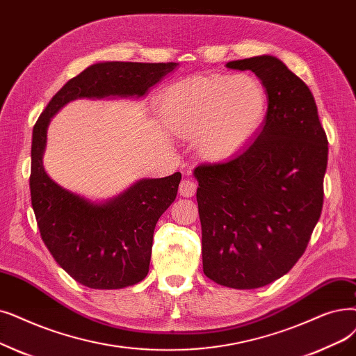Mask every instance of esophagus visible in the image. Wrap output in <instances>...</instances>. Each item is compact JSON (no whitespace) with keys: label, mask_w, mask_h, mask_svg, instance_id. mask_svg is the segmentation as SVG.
Wrapping results in <instances>:
<instances>
[{"label":"esophagus","mask_w":356,"mask_h":356,"mask_svg":"<svg viewBox=\"0 0 356 356\" xmlns=\"http://www.w3.org/2000/svg\"><path fill=\"white\" fill-rule=\"evenodd\" d=\"M197 188V183L195 179L192 177H183V180L180 181V186H179V193L184 197H191L195 195Z\"/></svg>","instance_id":"esophagus-1"}]
</instances>
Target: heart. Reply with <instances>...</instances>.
Returning a JSON list of instances; mask_svg holds the SVG:
<instances>
[{
  "mask_svg": "<svg viewBox=\"0 0 356 356\" xmlns=\"http://www.w3.org/2000/svg\"><path fill=\"white\" fill-rule=\"evenodd\" d=\"M159 112L165 127L192 140L204 160L233 156L256 134L266 113V92L254 76H197L168 87Z\"/></svg>",
  "mask_w": 356,
  "mask_h": 356,
  "instance_id": "obj_1",
  "label": "heart"
}]
</instances>
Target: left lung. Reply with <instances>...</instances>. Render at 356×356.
Here are the masks:
<instances>
[{
	"mask_svg": "<svg viewBox=\"0 0 356 356\" xmlns=\"http://www.w3.org/2000/svg\"><path fill=\"white\" fill-rule=\"evenodd\" d=\"M268 95L257 138L236 156L195 168L204 273L234 288L265 286L305 252L323 208L327 136L307 84L281 59L231 60Z\"/></svg>",
	"mask_w": 356,
	"mask_h": 356,
	"instance_id": "obj_1",
	"label": "left lung"
}]
</instances>
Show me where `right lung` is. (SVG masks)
Returning a JSON list of instances; mask_svg holds the SVG:
<instances>
[{
    "label": "right lung",
    "mask_w": 356,
    "mask_h": 356,
    "mask_svg": "<svg viewBox=\"0 0 356 356\" xmlns=\"http://www.w3.org/2000/svg\"><path fill=\"white\" fill-rule=\"evenodd\" d=\"M177 65L92 64L56 92L33 128L30 195L40 236L56 264L81 285L119 289L144 280L154 228L176 199L181 175L141 179L104 202L76 195L59 186L43 167L51 119L76 99H141Z\"/></svg>",
    "instance_id": "add662e5"
}]
</instances>
